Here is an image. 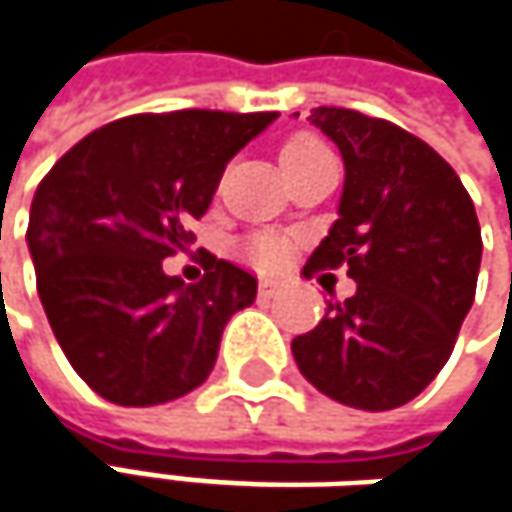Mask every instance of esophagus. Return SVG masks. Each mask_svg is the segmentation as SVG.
Listing matches in <instances>:
<instances>
[{
  "label": "esophagus",
  "instance_id": "1",
  "mask_svg": "<svg viewBox=\"0 0 512 512\" xmlns=\"http://www.w3.org/2000/svg\"><path fill=\"white\" fill-rule=\"evenodd\" d=\"M278 293V281H272V278H260V296L263 299H272Z\"/></svg>",
  "mask_w": 512,
  "mask_h": 512
}]
</instances>
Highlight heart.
Returning <instances> with one entry per match:
<instances>
[{"mask_svg": "<svg viewBox=\"0 0 512 512\" xmlns=\"http://www.w3.org/2000/svg\"><path fill=\"white\" fill-rule=\"evenodd\" d=\"M320 156H329V148L320 142V139H314V136H308V133H299V136H290L284 145H281V168L284 165H296V162H311V159H320ZM249 252L255 257L260 266H272V263H278L281 260V243L278 240H272V237H260L255 240L252 246H249Z\"/></svg>", "mask_w": 512, "mask_h": 512, "instance_id": "obj_1", "label": "heart"}]
</instances>
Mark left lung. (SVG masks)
Segmentation results:
<instances>
[{
    "label": "left lung",
    "instance_id": "obj_1",
    "mask_svg": "<svg viewBox=\"0 0 512 512\" xmlns=\"http://www.w3.org/2000/svg\"><path fill=\"white\" fill-rule=\"evenodd\" d=\"M344 156V192L308 266H350L356 296L293 338L302 376L326 397L385 412L418 397L451 358L474 302L480 225L457 171L427 142L356 109L308 118Z\"/></svg>",
    "mask_w": 512,
    "mask_h": 512
}]
</instances>
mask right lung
Wrapping results in <instances>:
<instances>
[{
	"label": "right lung",
	"instance_id": "add662e5",
	"mask_svg": "<svg viewBox=\"0 0 512 512\" xmlns=\"http://www.w3.org/2000/svg\"><path fill=\"white\" fill-rule=\"evenodd\" d=\"M278 112L183 109L112 121L61 156L29 210V255L52 335L109 403L156 406L198 388L255 275L216 260L198 284L162 260L192 243L225 165Z\"/></svg>",
	"mask_w": 512,
	"mask_h": 512
}]
</instances>
